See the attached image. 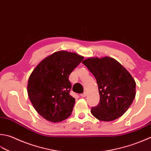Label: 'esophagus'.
Wrapping results in <instances>:
<instances>
[{"mask_svg": "<svg viewBox=\"0 0 151 151\" xmlns=\"http://www.w3.org/2000/svg\"><path fill=\"white\" fill-rule=\"evenodd\" d=\"M86 96H87V92H86V91H84L83 93L81 94V96L82 97H85Z\"/></svg>", "mask_w": 151, "mask_h": 151, "instance_id": "esophagus-1", "label": "esophagus"}]
</instances>
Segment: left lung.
<instances>
[{
	"label": "left lung",
	"instance_id": "left-lung-1",
	"mask_svg": "<svg viewBox=\"0 0 151 151\" xmlns=\"http://www.w3.org/2000/svg\"><path fill=\"white\" fill-rule=\"evenodd\" d=\"M93 74L98 85L100 100L91 113L101 121L114 120L128 110L135 97V82L114 59L88 58L82 61Z\"/></svg>",
	"mask_w": 151,
	"mask_h": 151
}]
</instances>
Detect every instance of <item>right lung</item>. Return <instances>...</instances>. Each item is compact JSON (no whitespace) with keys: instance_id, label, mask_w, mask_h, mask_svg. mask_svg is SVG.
Wrapping results in <instances>:
<instances>
[{"instance_id":"right-lung-1","label":"right lung","mask_w":151,"mask_h":151,"mask_svg":"<svg viewBox=\"0 0 151 151\" xmlns=\"http://www.w3.org/2000/svg\"><path fill=\"white\" fill-rule=\"evenodd\" d=\"M83 60L75 53L55 52L41 61L29 76V99L47 120L59 122L71 114L75 99L69 93L72 85L69 76Z\"/></svg>"}]
</instances>
